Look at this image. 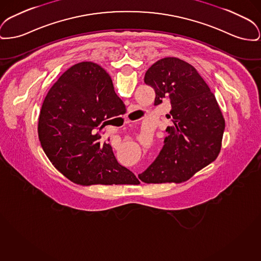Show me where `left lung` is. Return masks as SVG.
Segmentation results:
<instances>
[{"mask_svg": "<svg viewBox=\"0 0 261 261\" xmlns=\"http://www.w3.org/2000/svg\"><path fill=\"white\" fill-rule=\"evenodd\" d=\"M144 81L155 92L154 106L168 100L172 122L153 164L140 174L145 184H180L214 162L220 153L225 119L206 82L189 63L167 57L153 63Z\"/></svg>", "mask_w": 261, "mask_h": 261, "instance_id": "8db88e82", "label": "left lung"}]
</instances>
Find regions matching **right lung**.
Segmentation results:
<instances>
[{"mask_svg":"<svg viewBox=\"0 0 261 261\" xmlns=\"http://www.w3.org/2000/svg\"><path fill=\"white\" fill-rule=\"evenodd\" d=\"M123 108L102 67L86 61L69 68L47 92L39 114L38 138L52 165L83 186L139 184L118 164L111 146L97 143V130Z\"/></svg>","mask_w":261,"mask_h":261,"instance_id":"add662e5","label":"right lung"}]
</instances>
